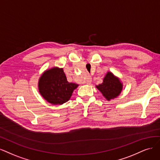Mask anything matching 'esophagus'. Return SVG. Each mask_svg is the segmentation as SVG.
Instances as JSON below:
<instances>
[{
    "label": "esophagus",
    "instance_id": "obj_1",
    "mask_svg": "<svg viewBox=\"0 0 160 160\" xmlns=\"http://www.w3.org/2000/svg\"><path fill=\"white\" fill-rule=\"evenodd\" d=\"M91 82H92V78H91V76H88V78H87V80H86V84H90Z\"/></svg>",
    "mask_w": 160,
    "mask_h": 160
}]
</instances>
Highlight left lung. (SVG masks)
<instances>
[{
    "mask_svg": "<svg viewBox=\"0 0 160 160\" xmlns=\"http://www.w3.org/2000/svg\"><path fill=\"white\" fill-rule=\"evenodd\" d=\"M96 87L100 91L105 98L110 101L116 98L123 89V83L118 77L111 72H108L103 79V82Z\"/></svg>",
    "mask_w": 160,
    "mask_h": 160,
    "instance_id": "1",
    "label": "left lung"
}]
</instances>
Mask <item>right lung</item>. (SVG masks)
<instances>
[{"instance_id": "right-lung-1", "label": "right lung", "mask_w": 160, "mask_h": 160, "mask_svg": "<svg viewBox=\"0 0 160 160\" xmlns=\"http://www.w3.org/2000/svg\"><path fill=\"white\" fill-rule=\"evenodd\" d=\"M78 84L68 82L62 68L54 66L45 70L38 80L40 94L52 105L68 102Z\"/></svg>"}]
</instances>
